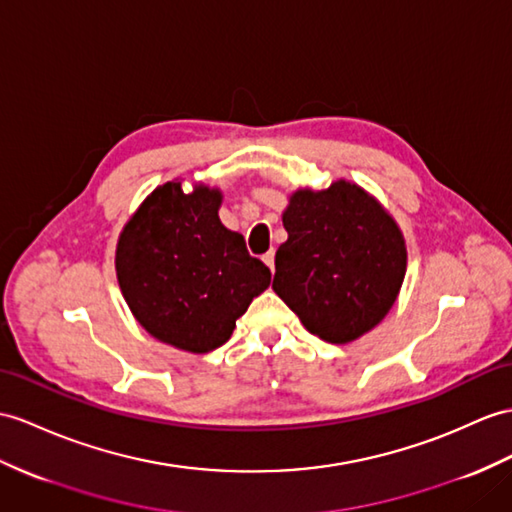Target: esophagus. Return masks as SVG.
I'll list each match as a JSON object with an SVG mask.
<instances>
[{
    "label": "esophagus",
    "instance_id": "esophagus-1",
    "mask_svg": "<svg viewBox=\"0 0 512 512\" xmlns=\"http://www.w3.org/2000/svg\"><path fill=\"white\" fill-rule=\"evenodd\" d=\"M263 263L271 269V273H273V269H276V254L273 252H267V254H263Z\"/></svg>",
    "mask_w": 512,
    "mask_h": 512
}]
</instances>
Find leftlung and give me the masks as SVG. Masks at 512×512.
<instances>
[{"label": "left lung", "instance_id": "8db88e82", "mask_svg": "<svg viewBox=\"0 0 512 512\" xmlns=\"http://www.w3.org/2000/svg\"><path fill=\"white\" fill-rule=\"evenodd\" d=\"M273 291L328 343H350L384 319L406 273L400 228L360 186L297 191L282 215Z\"/></svg>", "mask_w": 512, "mask_h": 512}]
</instances>
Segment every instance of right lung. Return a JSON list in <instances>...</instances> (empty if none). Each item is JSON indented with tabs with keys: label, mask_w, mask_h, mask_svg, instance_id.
Here are the masks:
<instances>
[{
	"label": "right lung",
	"mask_w": 512,
	"mask_h": 512,
	"mask_svg": "<svg viewBox=\"0 0 512 512\" xmlns=\"http://www.w3.org/2000/svg\"><path fill=\"white\" fill-rule=\"evenodd\" d=\"M221 193L167 182L126 223L117 245L121 293L141 326L178 350L206 354L230 339L271 282L239 232L219 221Z\"/></svg>",
	"instance_id": "add662e5"
}]
</instances>
